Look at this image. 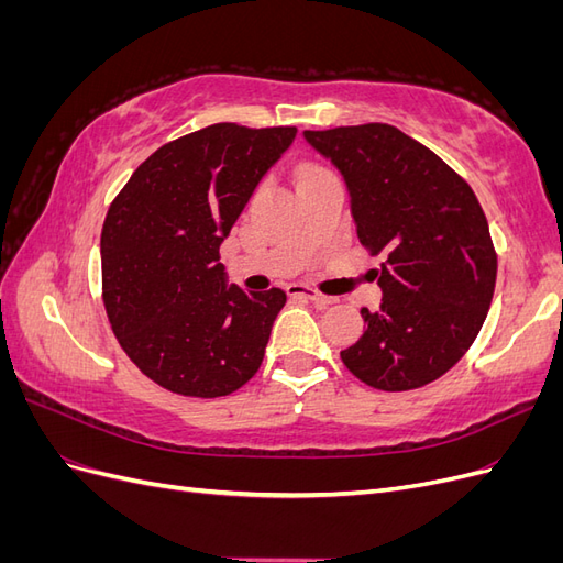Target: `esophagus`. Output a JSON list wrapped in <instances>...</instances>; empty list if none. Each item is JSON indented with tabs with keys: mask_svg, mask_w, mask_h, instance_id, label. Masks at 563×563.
I'll return each mask as SVG.
<instances>
[{
	"mask_svg": "<svg viewBox=\"0 0 563 563\" xmlns=\"http://www.w3.org/2000/svg\"><path fill=\"white\" fill-rule=\"evenodd\" d=\"M288 296H300V298H308L310 302H314L317 308H327V305H333L335 298L333 296H323L319 291H314V288H308V286H300V284H291L286 288Z\"/></svg>",
	"mask_w": 563,
	"mask_h": 563,
	"instance_id": "esophagus-1",
	"label": "esophagus"
}]
</instances>
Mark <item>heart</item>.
<instances>
[{
  "label": "heart",
  "instance_id": "heart-1",
  "mask_svg": "<svg viewBox=\"0 0 563 563\" xmlns=\"http://www.w3.org/2000/svg\"><path fill=\"white\" fill-rule=\"evenodd\" d=\"M308 168H314V166H305V168H302V172H308Z\"/></svg>",
  "mask_w": 563,
  "mask_h": 563
}]
</instances>
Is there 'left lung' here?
I'll return each instance as SVG.
<instances>
[{"label": "left lung", "mask_w": 563, "mask_h": 563, "mask_svg": "<svg viewBox=\"0 0 563 563\" xmlns=\"http://www.w3.org/2000/svg\"><path fill=\"white\" fill-rule=\"evenodd\" d=\"M343 176L360 242L385 253L383 302L340 360L362 383L404 391L437 380L479 333L498 258L472 187L397 126L302 131Z\"/></svg>", "instance_id": "8db88e82"}]
</instances>
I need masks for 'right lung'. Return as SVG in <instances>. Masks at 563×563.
Instances as JSON below:
<instances>
[{"label":"right lung","instance_id":"right-lung-1","mask_svg":"<svg viewBox=\"0 0 563 563\" xmlns=\"http://www.w3.org/2000/svg\"><path fill=\"white\" fill-rule=\"evenodd\" d=\"M296 133L230 122L187 133L152 152L110 203L106 312L129 360L164 389L225 397L261 368L286 294L228 286L218 251Z\"/></svg>","mask_w":563,"mask_h":563}]
</instances>
